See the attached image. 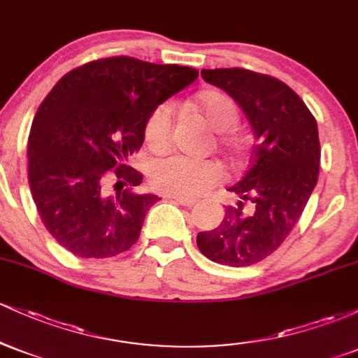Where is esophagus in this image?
I'll use <instances>...</instances> for the list:
<instances>
[{"instance_id":"esophagus-1","label":"esophagus","mask_w":358,"mask_h":358,"mask_svg":"<svg viewBox=\"0 0 358 358\" xmlns=\"http://www.w3.org/2000/svg\"><path fill=\"white\" fill-rule=\"evenodd\" d=\"M170 199H173L176 203L183 205V207H193L196 203L195 199H187V196H170Z\"/></svg>"}]
</instances>
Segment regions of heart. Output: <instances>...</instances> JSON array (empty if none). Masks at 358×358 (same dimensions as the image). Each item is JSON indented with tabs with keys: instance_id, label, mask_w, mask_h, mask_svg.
I'll return each instance as SVG.
<instances>
[{
	"instance_id": "b5f03b06",
	"label": "heart",
	"mask_w": 358,
	"mask_h": 358,
	"mask_svg": "<svg viewBox=\"0 0 358 358\" xmlns=\"http://www.w3.org/2000/svg\"><path fill=\"white\" fill-rule=\"evenodd\" d=\"M193 108L219 133V145L229 155L237 156L242 150L241 139L229 133L239 119L236 102L220 92H207L196 97ZM175 126V109L170 102L156 106L148 116L145 139L148 146L159 151L170 145ZM150 185L170 196H196L215 187L224 178V170L212 159H195L183 155L155 159L148 170Z\"/></svg>"
}]
</instances>
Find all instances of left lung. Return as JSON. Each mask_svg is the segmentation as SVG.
Returning a JSON list of instances; mask_svg holds the SVG:
<instances>
[{
  "instance_id": "8db88e82",
  "label": "left lung",
  "mask_w": 358,
  "mask_h": 358,
  "mask_svg": "<svg viewBox=\"0 0 358 358\" xmlns=\"http://www.w3.org/2000/svg\"><path fill=\"white\" fill-rule=\"evenodd\" d=\"M202 77L241 106L256 146L249 170L229 188L241 200L225 208L219 227L199 232L196 245L213 262L244 268L271 256L305 210L318 182V126L298 94L274 77L237 67L203 69Z\"/></svg>"
}]
</instances>
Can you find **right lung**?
<instances>
[{
    "label": "right lung",
    "instance_id": "right-lung-1",
    "mask_svg": "<svg viewBox=\"0 0 358 358\" xmlns=\"http://www.w3.org/2000/svg\"><path fill=\"white\" fill-rule=\"evenodd\" d=\"M196 77L192 67L110 57L57 82L31 124L28 183L43 225L62 248L99 259L138 241L159 196L133 192L143 175L126 162L145 141L151 110ZM109 176L118 180L114 196L103 192Z\"/></svg>",
    "mask_w": 358,
    "mask_h": 358
}]
</instances>
